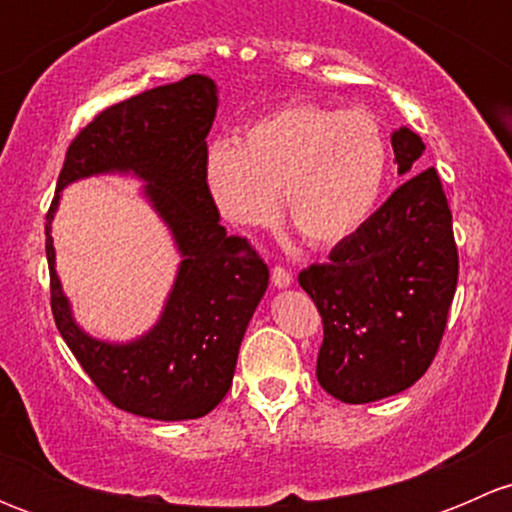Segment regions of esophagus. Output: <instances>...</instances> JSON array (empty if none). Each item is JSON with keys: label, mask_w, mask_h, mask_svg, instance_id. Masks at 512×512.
<instances>
[{"label": "esophagus", "mask_w": 512, "mask_h": 512, "mask_svg": "<svg viewBox=\"0 0 512 512\" xmlns=\"http://www.w3.org/2000/svg\"><path fill=\"white\" fill-rule=\"evenodd\" d=\"M272 285L277 289H287L292 285V275H289L285 267H275V270H272Z\"/></svg>", "instance_id": "obj_1"}]
</instances>
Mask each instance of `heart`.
<instances>
[{
    "label": "heart",
    "instance_id": "b5f03b06",
    "mask_svg": "<svg viewBox=\"0 0 512 512\" xmlns=\"http://www.w3.org/2000/svg\"><path fill=\"white\" fill-rule=\"evenodd\" d=\"M389 175V141L369 111L287 103L247 123L235 143L205 158V188L225 220L270 225L282 213L317 247L356 235L374 215Z\"/></svg>",
    "mask_w": 512,
    "mask_h": 512
}]
</instances>
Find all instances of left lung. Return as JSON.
Returning a JSON list of instances; mask_svg holds the SVG:
<instances>
[{"label":"left lung","instance_id":"left-lung-1","mask_svg":"<svg viewBox=\"0 0 512 512\" xmlns=\"http://www.w3.org/2000/svg\"><path fill=\"white\" fill-rule=\"evenodd\" d=\"M404 185L339 242L329 262L299 272L324 324L317 381L344 404H371L414 386L431 366L458 282L451 208L433 168L418 170L421 136L391 133Z\"/></svg>","mask_w":512,"mask_h":512}]
</instances>
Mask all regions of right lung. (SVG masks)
Masks as SVG:
<instances>
[{
	"mask_svg": "<svg viewBox=\"0 0 512 512\" xmlns=\"http://www.w3.org/2000/svg\"><path fill=\"white\" fill-rule=\"evenodd\" d=\"M218 84L193 74L98 113L74 138L46 215L51 312L66 347L118 409L156 421L200 418L225 399L237 352L270 270L250 242L227 235L205 188ZM94 174H131L181 255L157 324L128 343L89 335L73 317L55 272L50 223L60 193Z\"/></svg>",
	"mask_w": 512,
	"mask_h": 512,
	"instance_id": "1",
	"label": "right lung"
}]
</instances>
